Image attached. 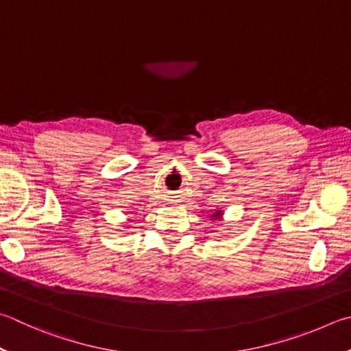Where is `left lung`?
I'll use <instances>...</instances> for the list:
<instances>
[{
	"label": "left lung",
	"instance_id": "obj_1",
	"mask_svg": "<svg viewBox=\"0 0 351 351\" xmlns=\"http://www.w3.org/2000/svg\"><path fill=\"white\" fill-rule=\"evenodd\" d=\"M221 216H222V212H219V210H216V212L212 215V218H213V219H219Z\"/></svg>",
	"mask_w": 351,
	"mask_h": 351
}]
</instances>
